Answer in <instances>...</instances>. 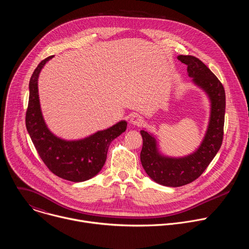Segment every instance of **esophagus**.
<instances>
[{
	"instance_id": "esophagus-1",
	"label": "esophagus",
	"mask_w": 249,
	"mask_h": 249,
	"mask_svg": "<svg viewBox=\"0 0 249 249\" xmlns=\"http://www.w3.org/2000/svg\"><path fill=\"white\" fill-rule=\"evenodd\" d=\"M144 119L142 116H140L139 114H133L130 118V123L132 125H136V126H140L142 125V123H143Z\"/></svg>"
}]
</instances>
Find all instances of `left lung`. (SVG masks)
<instances>
[{
    "label": "left lung",
    "mask_w": 249,
    "mask_h": 249,
    "mask_svg": "<svg viewBox=\"0 0 249 249\" xmlns=\"http://www.w3.org/2000/svg\"><path fill=\"white\" fill-rule=\"evenodd\" d=\"M177 59L187 66L189 78L206 93L211 108L207 131L200 146L184 157L164 156L159 149L157 137L141 130L143 138L140 155L142 165L155 182L168 187H179L194 181L215 158L222 146L226 112L224 87L211 70L194 56L179 55Z\"/></svg>",
    "instance_id": "obj_1"
}]
</instances>
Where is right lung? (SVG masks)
Returning a JSON list of instances; mask_svg holds the SVG:
<instances>
[{
	"label": "right lung",
	"mask_w": 249,
	"mask_h": 249,
	"mask_svg": "<svg viewBox=\"0 0 249 249\" xmlns=\"http://www.w3.org/2000/svg\"><path fill=\"white\" fill-rule=\"evenodd\" d=\"M52 58L50 56L41 61L30 78L25 125L35 149L46 166L63 179L83 182L92 178L101 170L111 142L125 132L127 122L121 120L107 129L79 140H65L53 134L43 118L38 94L39 74Z\"/></svg>",
	"instance_id": "add662e5"
}]
</instances>
